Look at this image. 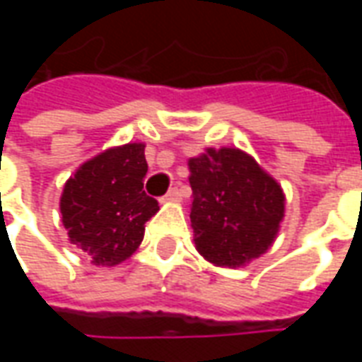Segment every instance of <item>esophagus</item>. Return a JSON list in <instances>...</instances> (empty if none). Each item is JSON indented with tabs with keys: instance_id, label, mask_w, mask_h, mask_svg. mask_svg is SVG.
Masks as SVG:
<instances>
[{
	"instance_id": "obj_1",
	"label": "esophagus",
	"mask_w": 362,
	"mask_h": 362,
	"mask_svg": "<svg viewBox=\"0 0 362 362\" xmlns=\"http://www.w3.org/2000/svg\"><path fill=\"white\" fill-rule=\"evenodd\" d=\"M182 197V189L178 186H174V188L168 189V194L165 197H160V202H178Z\"/></svg>"
}]
</instances>
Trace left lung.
<instances>
[{
    "label": "left lung",
    "instance_id": "obj_1",
    "mask_svg": "<svg viewBox=\"0 0 362 362\" xmlns=\"http://www.w3.org/2000/svg\"><path fill=\"white\" fill-rule=\"evenodd\" d=\"M196 246L215 266L238 267L272 246L283 219L281 186L238 149L189 158Z\"/></svg>",
    "mask_w": 362,
    "mask_h": 362
}]
</instances>
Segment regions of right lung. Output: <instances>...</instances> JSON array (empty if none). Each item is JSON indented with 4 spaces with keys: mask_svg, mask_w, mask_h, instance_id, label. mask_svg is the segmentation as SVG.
<instances>
[{
    "mask_svg": "<svg viewBox=\"0 0 362 362\" xmlns=\"http://www.w3.org/2000/svg\"><path fill=\"white\" fill-rule=\"evenodd\" d=\"M145 145L127 143L104 151L67 180L62 221L67 236L95 266H116L141 244L145 223L158 211L145 194Z\"/></svg>",
    "mask_w": 362,
    "mask_h": 362,
    "instance_id": "1",
    "label": "right lung"
}]
</instances>
